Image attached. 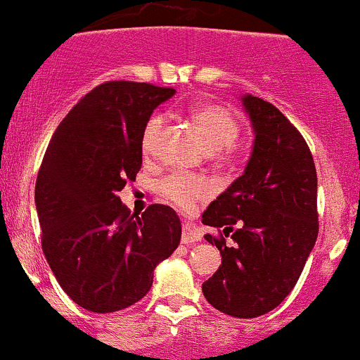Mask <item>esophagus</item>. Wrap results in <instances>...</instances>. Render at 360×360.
I'll list each match as a JSON object with an SVG mask.
<instances>
[{
    "label": "esophagus",
    "instance_id": "1",
    "mask_svg": "<svg viewBox=\"0 0 360 360\" xmlns=\"http://www.w3.org/2000/svg\"><path fill=\"white\" fill-rule=\"evenodd\" d=\"M202 240V233L195 228V226L190 224V222H184L183 224V233H181V241L184 245L188 243H196V241Z\"/></svg>",
    "mask_w": 360,
    "mask_h": 360
}]
</instances>
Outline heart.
Returning a JSON list of instances; mask_svg holds the SVG:
<instances>
[{"label": "heart", "mask_w": 360, "mask_h": 360, "mask_svg": "<svg viewBox=\"0 0 360 360\" xmlns=\"http://www.w3.org/2000/svg\"><path fill=\"white\" fill-rule=\"evenodd\" d=\"M190 119L207 150L214 151V157L222 164H234L240 160V148L236 138L240 134V122L228 108L214 103H198L191 107ZM164 119L162 115L150 117L141 134V150L148 155L153 150L155 138L160 131ZM162 193L174 205L183 210H191L198 200L205 198L209 184L196 176L174 174L162 183Z\"/></svg>", "instance_id": "obj_1"}]
</instances>
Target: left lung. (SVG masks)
<instances>
[{
  "mask_svg": "<svg viewBox=\"0 0 360 360\" xmlns=\"http://www.w3.org/2000/svg\"><path fill=\"white\" fill-rule=\"evenodd\" d=\"M241 103L255 139L245 172L202 215L203 224L221 229V236L205 234V240L222 257L202 290L212 307L250 319L288 297L319 224L317 174L305 139L269 101L245 94Z\"/></svg>",
  "mask_w": 360,
  "mask_h": 360,
  "instance_id": "1",
  "label": "left lung"
}]
</instances>
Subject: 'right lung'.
I'll return each instance as SVG.
<instances>
[{
    "instance_id": "right-lung-1",
    "label": "right lung",
    "mask_w": 360,
    "mask_h": 360,
    "mask_svg": "<svg viewBox=\"0 0 360 360\" xmlns=\"http://www.w3.org/2000/svg\"><path fill=\"white\" fill-rule=\"evenodd\" d=\"M176 89L110 81L89 91L53 132L36 181L41 247L56 281L82 309H127L181 241V221L153 203L131 214L117 193L141 169V134Z\"/></svg>"
}]
</instances>
